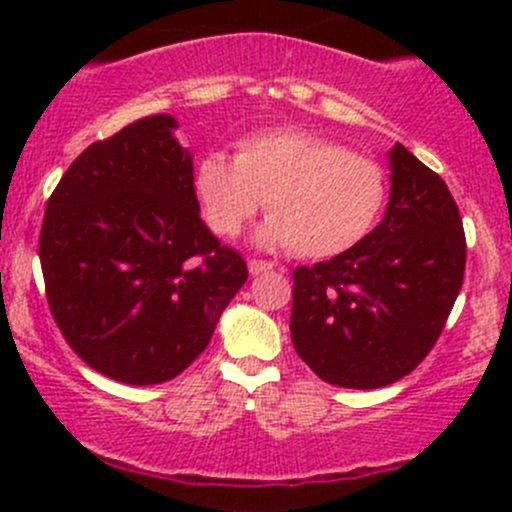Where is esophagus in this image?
Here are the masks:
<instances>
[{"label": "esophagus", "mask_w": 512, "mask_h": 512, "mask_svg": "<svg viewBox=\"0 0 512 512\" xmlns=\"http://www.w3.org/2000/svg\"><path fill=\"white\" fill-rule=\"evenodd\" d=\"M247 267H250V275H262V272H270L275 265L267 260H250L247 262Z\"/></svg>", "instance_id": "obj_1"}]
</instances>
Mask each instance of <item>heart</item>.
Listing matches in <instances>:
<instances>
[{"label":"heart","instance_id":"1","mask_svg":"<svg viewBox=\"0 0 512 512\" xmlns=\"http://www.w3.org/2000/svg\"><path fill=\"white\" fill-rule=\"evenodd\" d=\"M193 190L205 223L218 235H240L265 203L270 218L257 230V242L289 245L312 260L359 245L386 203L379 163L302 128L240 138L235 160L205 153L195 163Z\"/></svg>","mask_w":512,"mask_h":512}]
</instances>
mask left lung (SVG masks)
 <instances>
[{
	"instance_id": "8db88e82",
	"label": "left lung",
	"mask_w": 512,
	"mask_h": 512,
	"mask_svg": "<svg viewBox=\"0 0 512 512\" xmlns=\"http://www.w3.org/2000/svg\"><path fill=\"white\" fill-rule=\"evenodd\" d=\"M386 215L349 252L294 270L289 332L327 384L381 389L441 337L466 270V235L441 175L396 143Z\"/></svg>"
}]
</instances>
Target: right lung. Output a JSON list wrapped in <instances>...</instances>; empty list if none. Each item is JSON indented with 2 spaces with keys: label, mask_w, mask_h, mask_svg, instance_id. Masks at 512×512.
Returning <instances> with one entry per match:
<instances>
[{
  "label": "right lung",
  "mask_w": 512,
  "mask_h": 512,
  "mask_svg": "<svg viewBox=\"0 0 512 512\" xmlns=\"http://www.w3.org/2000/svg\"><path fill=\"white\" fill-rule=\"evenodd\" d=\"M178 121L146 116L91 143L46 203L39 260L61 334L91 369L131 386L188 369L247 282L240 252L200 220Z\"/></svg>",
  "instance_id": "1"
}]
</instances>
